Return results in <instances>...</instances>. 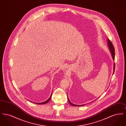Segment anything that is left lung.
<instances>
[{
  "label": "left lung",
  "mask_w": 126,
  "mask_h": 126,
  "mask_svg": "<svg viewBox=\"0 0 126 126\" xmlns=\"http://www.w3.org/2000/svg\"><path fill=\"white\" fill-rule=\"evenodd\" d=\"M108 43L109 47V48L110 49L111 53V55H112V58H113V59L114 60V59H115V49H114V46H113V45L112 42H110V41L109 39H108ZM115 63H114V71H115ZM68 101L69 103H70V104H71L72 106H84V104H83V105H75V104H73V103H71V102H70V101H69V99H68Z\"/></svg>",
  "instance_id": "8db88e82"
}]
</instances>
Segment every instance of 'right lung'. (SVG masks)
Masks as SVG:
<instances>
[{
  "label": "right lung",
  "instance_id": "obj_1",
  "mask_svg": "<svg viewBox=\"0 0 126 126\" xmlns=\"http://www.w3.org/2000/svg\"><path fill=\"white\" fill-rule=\"evenodd\" d=\"M52 95V94H51ZM51 96H50V97L48 99V100H47V101H46L45 102H41V103H35L36 104H45V103H47V102H49V100H50V99H51Z\"/></svg>",
  "mask_w": 126,
  "mask_h": 126
}]
</instances>
